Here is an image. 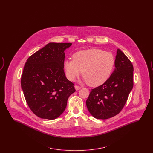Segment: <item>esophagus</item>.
Here are the masks:
<instances>
[{
    "mask_svg": "<svg viewBox=\"0 0 153 153\" xmlns=\"http://www.w3.org/2000/svg\"><path fill=\"white\" fill-rule=\"evenodd\" d=\"M74 88H75V89H76V90H79V89H80L81 87H80V86H78V85H76L75 86H74Z\"/></svg>",
    "mask_w": 153,
    "mask_h": 153,
    "instance_id": "1",
    "label": "esophagus"
}]
</instances>
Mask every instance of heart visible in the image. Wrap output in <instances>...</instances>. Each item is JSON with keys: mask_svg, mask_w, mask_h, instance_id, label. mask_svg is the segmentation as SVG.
Here are the masks:
<instances>
[{"mask_svg": "<svg viewBox=\"0 0 153 153\" xmlns=\"http://www.w3.org/2000/svg\"><path fill=\"white\" fill-rule=\"evenodd\" d=\"M114 55L99 49L77 51L73 59L64 62V69L69 80L74 81L81 73L91 87H98L109 79L115 65Z\"/></svg>", "mask_w": 153, "mask_h": 153, "instance_id": "heart-1", "label": "heart"}]
</instances>
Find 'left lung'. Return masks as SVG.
Masks as SVG:
<instances>
[{"mask_svg":"<svg viewBox=\"0 0 153 153\" xmlns=\"http://www.w3.org/2000/svg\"><path fill=\"white\" fill-rule=\"evenodd\" d=\"M115 66L109 79L100 86L92 89L86 101L89 112L96 119H107L117 115L133 88V65L119 49Z\"/></svg>","mask_w":153,"mask_h":153,"instance_id":"1","label":"left lung"}]
</instances>
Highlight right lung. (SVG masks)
<instances>
[{
	"instance_id": "1",
	"label": "right lung",
	"mask_w": 153,
	"mask_h": 153,
	"mask_svg": "<svg viewBox=\"0 0 153 153\" xmlns=\"http://www.w3.org/2000/svg\"><path fill=\"white\" fill-rule=\"evenodd\" d=\"M71 45L51 42L27 59L21 87L30 108L39 117L53 120L59 117L68 97L76 91L64 70V51Z\"/></svg>"
}]
</instances>
